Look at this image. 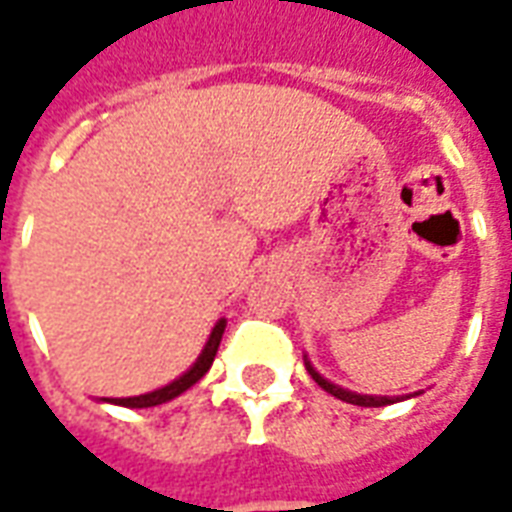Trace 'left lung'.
Wrapping results in <instances>:
<instances>
[{"label": "left lung", "mask_w": 512, "mask_h": 512, "mask_svg": "<svg viewBox=\"0 0 512 512\" xmlns=\"http://www.w3.org/2000/svg\"><path fill=\"white\" fill-rule=\"evenodd\" d=\"M307 365V370H310V376L315 384L321 386V389H326L329 395H334L337 400H345V403H354V406H365V408H378V406H389V403H397L400 397H381V395H356V392H348V389H343V386L332 384V381H326V378L315 370V367L310 365V362H304Z\"/></svg>", "instance_id": "1"}]
</instances>
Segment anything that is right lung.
<instances>
[{"label": "right lung", "instance_id": "right-lung-1", "mask_svg": "<svg viewBox=\"0 0 512 512\" xmlns=\"http://www.w3.org/2000/svg\"><path fill=\"white\" fill-rule=\"evenodd\" d=\"M224 326H227V321H219L216 326H213L211 337H208V343H205V348H202V354L197 356V362L183 373L180 378H175L172 384L161 386V389H156V392H147V395H136V397H106V403H115V406H126V408H150V406H161V403H167V400H172V397L183 395L189 386H194L197 381H200L208 370H211L213 365V356H216V351H219V343H222V334H224Z\"/></svg>", "mask_w": 512, "mask_h": 512}]
</instances>
